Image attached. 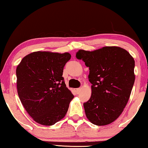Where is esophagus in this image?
Listing matches in <instances>:
<instances>
[{
  "mask_svg": "<svg viewBox=\"0 0 148 148\" xmlns=\"http://www.w3.org/2000/svg\"><path fill=\"white\" fill-rule=\"evenodd\" d=\"M80 90H81V89H80V88H76V89H75V92H76V93L77 95H78V94H79V93H80Z\"/></svg>",
  "mask_w": 148,
  "mask_h": 148,
  "instance_id": "obj_1",
  "label": "esophagus"
}]
</instances>
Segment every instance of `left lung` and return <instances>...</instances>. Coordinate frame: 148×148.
I'll use <instances>...</instances> for the list:
<instances>
[{"mask_svg":"<svg viewBox=\"0 0 148 148\" xmlns=\"http://www.w3.org/2000/svg\"><path fill=\"white\" fill-rule=\"evenodd\" d=\"M89 68L92 84L90 99L83 104L88 119L97 125L116 120L127 103L135 82V61L125 49L104 47L92 51L82 49L76 53Z\"/></svg>","mask_w":148,"mask_h":148,"instance_id":"obj_1","label":"left lung"}]
</instances>
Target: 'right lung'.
Masks as SVG:
<instances>
[{
  "label": "right lung",
  "instance_id": "obj_1",
  "mask_svg": "<svg viewBox=\"0 0 148 148\" xmlns=\"http://www.w3.org/2000/svg\"><path fill=\"white\" fill-rule=\"evenodd\" d=\"M69 53L35 51L23 58L16 70L21 102L35 121L52 125L64 117L74 95L63 74Z\"/></svg>",
  "mask_w": 148,
  "mask_h": 148
}]
</instances>
